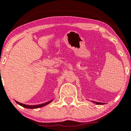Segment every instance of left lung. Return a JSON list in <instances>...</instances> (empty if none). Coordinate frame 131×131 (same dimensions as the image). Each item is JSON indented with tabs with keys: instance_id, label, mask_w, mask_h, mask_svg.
<instances>
[{
	"instance_id": "left-lung-1",
	"label": "left lung",
	"mask_w": 131,
	"mask_h": 131,
	"mask_svg": "<svg viewBox=\"0 0 131 131\" xmlns=\"http://www.w3.org/2000/svg\"><path fill=\"white\" fill-rule=\"evenodd\" d=\"M92 102H94V103H96L97 105H103V104H105L104 103H101V102H94V101H92Z\"/></svg>"
}]
</instances>
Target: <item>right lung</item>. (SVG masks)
<instances>
[{
	"label": "right lung",
	"instance_id": "add662e5",
	"mask_svg": "<svg viewBox=\"0 0 131 131\" xmlns=\"http://www.w3.org/2000/svg\"><path fill=\"white\" fill-rule=\"evenodd\" d=\"M52 101H53V100H50V101L46 102V103H42V104L36 105H28L23 104V103H19V102L17 101H15V102H16V103H18V105L22 106L23 107H25V108H29V109H34V108H40V107H42V106H46V105H48L49 103H50V102H52Z\"/></svg>",
	"mask_w": 131,
	"mask_h": 131
}]
</instances>
